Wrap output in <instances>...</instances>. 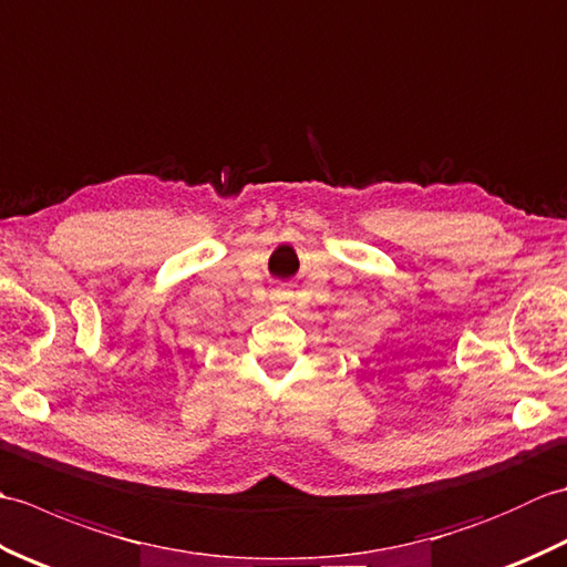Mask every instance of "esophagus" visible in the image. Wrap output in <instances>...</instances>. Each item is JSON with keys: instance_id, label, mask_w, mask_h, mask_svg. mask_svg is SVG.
Listing matches in <instances>:
<instances>
[{"instance_id": "obj_1", "label": "esophagus", "mask_w": 567, "mask_h": 567, "mask_svg": "<svg viewBox=\"0 0 567 567\" xmlns=\"http://www.w3.org/2000/svg\"><path fill=\"white\" fill-rule=\"evenodd\" d=\"M275 297H277V299H282V297H285V295H275Z\"/></svg>"}]
</instances>
